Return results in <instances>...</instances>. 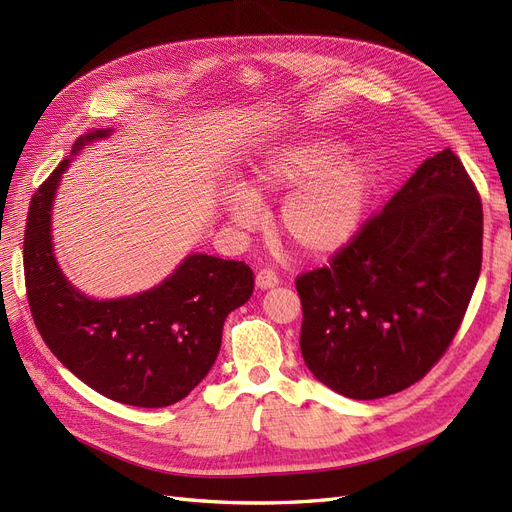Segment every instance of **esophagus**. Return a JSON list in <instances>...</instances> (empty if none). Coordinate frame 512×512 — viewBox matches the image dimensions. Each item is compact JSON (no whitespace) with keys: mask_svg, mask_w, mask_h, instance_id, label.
Wrapping results in <instances>:
<instances>
[{"mask_svg":"<svg viewBox=\"0 0 512 512\" xmlns=\"http://www.w3.org/2000/svg\"><path fill=\"white\" fill-rule=\"evenodd\" d=\"M277 284H280V277H277L273 271L269 269H260L256 273V288L260 290H269V288H275Z\"/></svg>","mask_w":512,"mask_h":512,"instance_id":"esophagus-1","label":"esophagus"}]
</instances>
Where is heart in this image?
<instances>
[{
    "instance_id": "b5f03b06",
    "label": "heart",
    "mask_w": 512,
    "mask_h": 512,
    "mask_svg": "<svg viewBox=\"0 0 512 512\" xmlns=\"http://www.w3.org/2000/svg\"><path fill=\"white\" fill-rule=\"evenodd\" d=\"M380 181L378 160L331 132H309L269 147L254 166V188L230 183L222 205L230 222L252 230L265 218L262 194H287L280 226L307 256L335 254L359 235Z\"/></svg>"
}]
</instances>
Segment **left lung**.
I'll return each mask as SVG.
<instances>
[{
	"label": "left lung",
	"mask_w": 512,
	"mask_h": 512,
	"mask_svg": "<svg viewBox=\"0 0 512 512\" xmlns=\"http://www.w3.org/2000/svg\"><path fill=\"white\" fill-rule=\"evenodd\" d=\"M483 260V205L451 149L425 160L331 267L297 280L301 354L335 393L408 389L459 329Z\"/></svg>",
	"instance_id": "1"
}]
</instances>
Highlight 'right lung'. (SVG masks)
Segmentation results:
<instances>
[{"label":"right lung","mask_w":512,"mask_h":512,"mask_svg":"<svg viewBox=\"0 0 512 512\" xmlns=\"http://www.w3.org/2000/svg\"><path fill=\"white\" fill-rule=\"evenodd\" d=\"M111 128L87 130L29 203L23 265L36 327L57 359L100 395L138 408L188 397L222 346L224 320L252 297L254 273L237 260L188 254L149 290L87 297L61 271L53 245V203L70 162Z\"/></svg>","instance_id":"right-lung-1"}]
</instances>
